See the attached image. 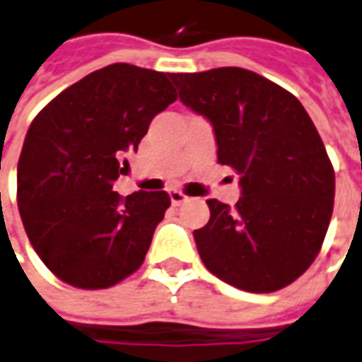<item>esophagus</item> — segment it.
<instances>
[{"label": "esophagus", "mask_w": 362, "mask_h": 362, "mask_svg": "<svg viewBox=\"0 0 362 362\" xmlns=\"http://www.w3.org/2000/svg\"><path fill=\"white\" fill-rule=\"evenodd\" d=\"M169 199H171V205H181V203H185L187 201V195L185 193H181V191H177V189H173V191H169Z\"/></svg>", "instance_id": "esophagus-1"}]
</instances>
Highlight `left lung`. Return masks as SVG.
Instances as JSON below:
<instances>
[{
    "instance_id": "1",
    "label": "left lung",
    "mask_w": 362,
    "mask_h": 362,
    "mask_svg": "<svg viewBox=\"0 0 362 362\" xmlns=\"http://www.w3.org/2000/svg\"><path fill=\"white\" fill-rule=\"evenodd\" d=\"M179 98L214 129L218 163L240 175L234 209L209 199L193 233L206 270L244 291L296 281L321 250L333 214L335 171L301 102L238 66L177 72Z\"/></svg>"
}]
</instances>
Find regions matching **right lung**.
I'll use <instances>...</instances> for the list:
<instances>
[{
	"instance_id": "obj_1",
	"label": "right lung",
	"mask_w": 362,
	"mask_h": 362,
	"mask_svg": "<svg viewBox=\"0 0 362 362\" xmlns=\"http://www.w3.org/2000/svg\"><path fill=\"white\" fill-rule=\"evenodd\" d=\"M177 100L171 74L114 62L74 82L29 126L17 163V206L49 270L104 290L144 264L171 199L112 183L128 169L151 119Z\"/></svg>"
}]
</instances>
